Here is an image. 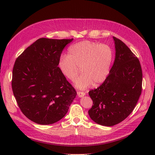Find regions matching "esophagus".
<instances>
[{"mask_svg": "<svg viewBox=\"0 0 155 155\" xmlns=\"http://www.w3.org/2000/svg\"><path fill=\"white\" fill-rule=\"evenodd\" d=\"M78 96L79 97H83L85 95V93L84 92H81V91H78Z\"/></svg>", "mask_w": 155, "mask_h": 155, "instance_id": "34e87169", "label": "esophagus"}]
</instances>
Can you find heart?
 <instances>
[{"label": "heart", "mask_w": 155, "mask_h": 155, "mask_svg": "<svg viewBox=\"0 0 155 155\" xmlns=\"http://www.w3.org/2000/svg\"><path fill=\"white\" fill-rule=\"evenodd\" d=\"M68 51V54L60 55L58 67L63 76L72 81L80 68L81 76L75 81L78 88L85 89L93 83L97 85L105 80L113 59V51L109 46L83 41L72 45Z\"/></svg>", "instance_id": "1"}]
</instances>
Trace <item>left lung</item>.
I'll return each instance as SVG.
<instances>
[{
	"label": "left lung",
	"instance_id": "8db88e82",
	"mask_svg": "<svg viewBox=\"0 0 155 155\" xmlns=\"http://www.w3.org/2000/svg\"><path fill=\"white\" fill-rule=\"evenodd\" d=\"M115 59L104 82L88 92L93 105L88 110L97 124L113 126L134 110L142 93V70L140 61L124 42L113 37Z\"/></svg>",
	"mask_w": 155,
	"mask_h": 155
}]
</instances>
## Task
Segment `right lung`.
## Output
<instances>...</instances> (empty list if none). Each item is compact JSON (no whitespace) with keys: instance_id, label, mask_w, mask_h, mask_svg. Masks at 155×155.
I'll return each instance as SVG.
<instances>
[{"instance_id":"obj_1","label":"right lung","mask_w":155,"mask_h":155,"mask_svg":"<svg viewBox=\"0 0 155 155\" xmlns=\"http://www.w3.org/2000/svg\"><path fill=\"white\" fill-rule=\"evenodd\" d=\"M72 41L40 38L14 64L13 95L22 113L36 124L49 125L62 119L76 96L58 67L64 48Z\"/></svg>"}]
</instances>
